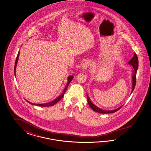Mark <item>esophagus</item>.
<instances>
[{"label":"esophagus","instance_id":"esophagus-1","mask_svg":"<svg viewBox=\"0 0 151 151\" xmlns=\"http://www.w3.org/2000/svg\"><path fill=\"white\" fill-rule=\"evenodd\" d=\"M90 65V63L88 61H86L85 62H84L82 65V70H85L86 69H87Z\"/></svg>","mask_w":151,"mask_h":151}]
</instances>
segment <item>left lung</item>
<instances>
[{
  "label": "left lung",
  "instance_id": "left-lung-1",
  "mask_svg": "<svg viewBox=\"0 0 151 151\" xmlns=\"http://www.w3.org/2000/svg\"><path fill=\"white\" fill-rule=\"evenodd\" d=\"M128 64L131 65L133 68V76H132V92L134 90V88L136 86V73H137V69L138 67V57H137V54L136 53H134V56L131 60L128 62ZM87 102L89 106H90V107L91 108L92 110L94 111L101 113V114H112L114 113L115 112L119 111L122 106H121L120 107H119L118 109L114 110H111V111H105V110H101L100 108L97 107L96 106L93 105L91 101L90 100L88 96H87Z\"/></svg>",
  "mask_w": 151,
  "mask_h": 151
}]
</instances>
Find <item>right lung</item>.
Here are the masks:
<instances>
[{"instance_id":"1","label":"right lung","mask_w":151,"mask_h":151,"mask_svg":"<svg viewBox=\"0 0 151 151\" xmlns=\"http://www.w3.org/2000/svg\"><path fill=\"white\" fill-rule=\"evenodd\" d=\"M19 51L18 52V55H17V58H16V60H15V66H14V73L15 74V69H16V66H17V63H18V60L19 58ZM73 76H69V78H68V82L67 83V85H66V87H65V88H64V91H63V93L60 95V96H59L58 98H56L55 100H54V101H51L50 102H49V103H46V104H33V103H30V102H29V101H27L29 103H30V104H32V105H37V106H41V107H48V106H52L54 105L55 104H56L58 101H59L63 97V96H64V94H65V92L66 91V90H67V88H68V86H69V83H70V82L72 81V80H73Z\"/></svg>"}]
</instances>
